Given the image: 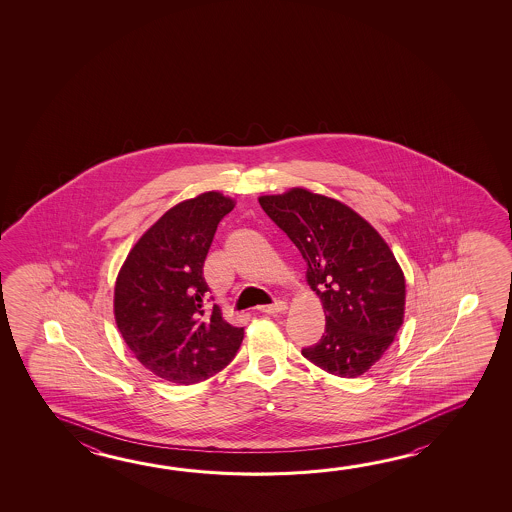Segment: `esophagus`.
<instances>
[{
    "label": "esophagus",
    "mask_w": 512,
    "mask_h": 512,
    "mask_svg": "<svg viewBox=\"0 0 512 512\" xmlns=\"http://www.w3.org/2000/svg\"><path fill=\"white\" fill-rule=\"evenodd\" d=\"M259 309L262 313L266 314L282 313V311H286L287 309V302H284V300H275L273 304L260 305Z\"/></svg>",
    "instance_id": "1"
}]
</instances>
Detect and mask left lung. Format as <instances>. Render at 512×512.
<instances>
[{
    "label": "left lung",
    "instance_id": "1",
    "mask_svg": "<svg viewBox=\"0 0 512 512\" xmlns=\"http://www.w3.org/2000/svg\"><path fill=\"white\" fill-rule=\"evenodd\" d=\"M260 207L307 262L325 332L302 354L340 377L367 372L403 325L404 275L383 237L336 199L305 189L262 196Z\"/></svg>",
    "mask_w": 512,
    "mask_h": 512
}]
</instances>
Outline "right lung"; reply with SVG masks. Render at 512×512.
<instances>
[{
    "label": "right lung",
    "instance_id": "add662e5",
    "mask_svg": "<svg viewBox=\"0 0 512 512\" xmlns=\"http://www.w3.org/2000/svg\"><path fill=\"white\" fill-rule=\"evenodd\" d=\"M234 201L205 192L165 212L127 255L115 286L118 331L154 376L190 385L235 358L243 327L207 309L203 266L217 225ZM214 300V298H212Z\"/></svg>",
    "mask_w": 512,
    "mask_h": 512
}]
</instances>
